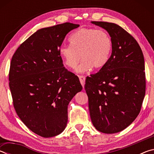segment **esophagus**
<instances>
[{
	"instance_id": "1",
	"label": "esophagus",
	"mask_w": 154,
	"mask_h": 154,
	"mask_svg": "<svg viewBox=\"0 0 154 154\" xmlns=\"http://www.w3.org/2000/svg\"><path fill=\"white\" fill-rule=\"evenodd\" d=\"M79 81L81 83H82V86L84 87V85H85V77L84 76H82V75H79Z\"/></svg>"
}]
</instances>
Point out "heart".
Segmentation results:
<instances>
[{
  "label": "heart",
  "instance_id": "heart-1",
  "mask_svg": "<svg viewBox=\"0 0 154 154\" xmlns=\"http://www.w3.org/2000/svg\"><path fill=\"white\" fill-rule=\"evenodd\" d=\"M71 45H63L60 54L68 67L76 69L78 73H83L91 68L103 67L110 57L112 50L111 36L105 30L94 28H82L72 34L70 38Z\"/></svg>",
  "mask_w": 154,
  "mask_h": 154
}]
</instances>
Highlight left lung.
I'll list each match as a JSON object with an SVG mask.
<instances>
[{
    "label": "left lung",
    "mask_w": 154,
    "mask_h": 154,
    "mask_svg": "<svg viewBox=\"0 0 154 154\" xmlns=\"http://www.w3.org/2000/svg\"><path fill=\"white\" fill-rule=\"evenodd\" d=\"M91 23L107 31L112 52L100 71L85 80L90 118L98 131L117 133L140 113L145 94L144 56L137 41L119 26Z\"/></svg>",
    "instance_id": "8db88e82"
}]
</instances>
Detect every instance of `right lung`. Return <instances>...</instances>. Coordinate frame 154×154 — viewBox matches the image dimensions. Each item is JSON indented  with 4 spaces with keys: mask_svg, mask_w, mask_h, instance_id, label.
<instances>
[{
    "mask_svg": "<svg viewBox=\"0 0 154 154\" xmlns=\"http://www.w3.org/2000/svg\"><path fill=\"white\" fill-rule=\"evenodd\" d=\"M79 24L66 22L38 30L12 57L9 88L15 111L26 126L45 138L64 131L68 105L82 90L79 78L64 67L60 48Z\"/></svg>",
    "mask_w": 154,
    "mask_h": 154,
    "instance_id": "obj_1",
    "label": "right lung"
}]
</instances>
